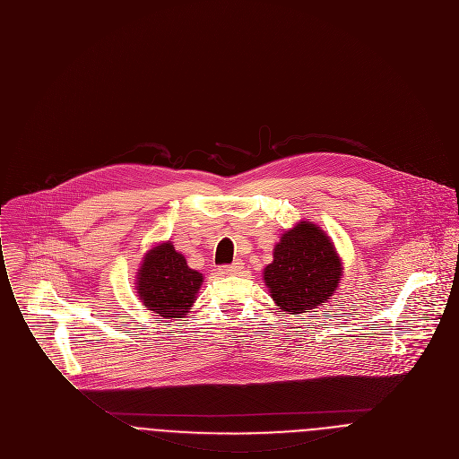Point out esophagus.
Wrapping results in <instances>:
<instances>
[{
	"label": "esophagus",
	"instance_id": "1",
	"mask_svg": "<svg viewBox=\"0 0 459 459\" xmlns=\"http://www.w3.org/2000/svg\"><path fill=\"white\" fill-rule=\"evenodd\" d=\"M242 269H244V262H242V260H237V262H233L231 265L224 267V273H226V274H238V273H242Z\"/></svg>",
	"mask_w": 459,
	"mask_h": 459
}]
</instances>
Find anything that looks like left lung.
<instances>
[{
  "mask_svg": "<svg viewBox=\"0 0 459 459\" xmlns=\"http://www.w3.org/2000/svg\"><path fill=\"white\" fill-rule=\"evenodd\" d=\"M342 277V258L331 237L320 226L300 221L274 244L273 262L264 267L262 281L279 309L300 315L324 306Z\"/></svg>",
  "mask_w": 459,
  "mask_h": 459,
  "instance_id": "8db88e82",
  "label": "left lung"
}]
</instances>
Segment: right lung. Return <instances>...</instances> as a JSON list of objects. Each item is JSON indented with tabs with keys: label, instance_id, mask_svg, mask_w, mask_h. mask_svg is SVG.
Returning <instances> with one entry per match:
<instances>
[{
	"label": "right lung",
	"instance_id": "add662e5",
	"mask_svg": "<svg viewBox=\"0 0 459 459\" xmlns=\"http://www.w3.org/2000/svg\"><path fill=\"white\" fill-rule=\"evenodd\" d=\"M135 279V293L143 306L162 318L188 315L204 282L203 273L192 269L169 240L144 253Z\"/></svg>",
	"mask_w": 459,
	"mask_h": 459
}]
</instances>
